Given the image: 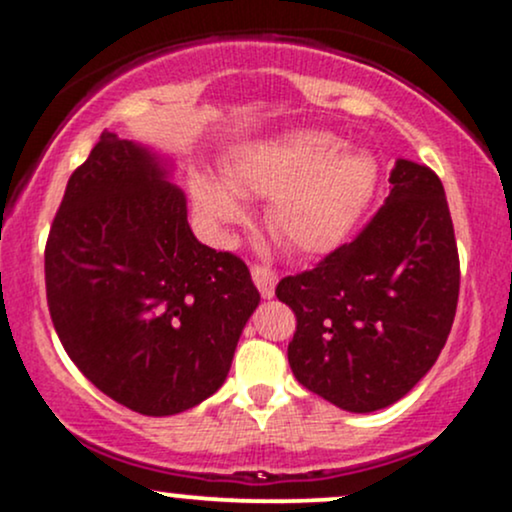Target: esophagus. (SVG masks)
<instances>
[{
  "label": "esophagus",
  "mask_w": 512,
  "mask_h": 512,
  "mask_svg": "<svg viewBox=\"0 0 512 512\" xmlns=\"http://www.w3.org/2000/svg\"><path fill=\"white\" fill-rule=\"evenodd\" d=\"M252 281H255L257 291L262 293V298H272L274 296V286H276V274L264 264H252L250 269Z\"/></svg>",
  "instance_id": "1"
}]
</instances>
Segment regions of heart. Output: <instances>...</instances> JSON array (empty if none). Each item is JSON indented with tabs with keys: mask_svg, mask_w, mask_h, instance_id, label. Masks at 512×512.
Returning <instances> with one entry per match:
<instances>
[{
	"mask_svg": "<svg viewBox=\"0 0 512 512\" xmlns=\"http://www.w3.org/2000/svg\"><path fill=\"white\" fill-rule=\"evenodd\" d=\"M373 182L368 156L337 151V142L322 132L252 144L226 168V185L237 195L272 197L269 226L298 252L337 245L361 216ZM230 191L211 178L192 180L195 207L211 226H228L243 216V204Z\"/></svg>",
	"mask_w": 512,
	"mask_h": 512,
	"instance_id": "b5f03b06",
	"label": "heart"
}]
</instances>
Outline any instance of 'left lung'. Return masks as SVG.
Here are the masks:
<instances>
[{
  "instance_id": "8db88e82",
  "label": "left lung",
  "mask_w": 512,
  "mask_h": 512,
  "mask_svg": "<svg viewBox=\"0 0 512 512\" xmlns=\"http://www.w3.org/2000/svg\"><path fill=\"white\" fill-rule=\"evenodd\" d=\"M392 190L356 238L313 269L284 276L296 315V380L339 409H385L431 370L460 296V255L443 182L399 158Z\"/></svg>"
}]
</instances>
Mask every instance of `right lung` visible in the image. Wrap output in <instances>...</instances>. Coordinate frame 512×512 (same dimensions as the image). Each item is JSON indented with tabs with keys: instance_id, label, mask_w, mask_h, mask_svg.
Returning a JSON list of instances; mask_svg holds the SVG:
<instances>
[{
	"instance_id": "1",
	"label": "right lung",
	"mask_w": 512,
	"mask_h": 512,
	"mask_svg": "<svg viewBox=\"0 0 512 512\" xmlns=\"http://www.w3.org/2000/svg\"><path fill=\"white\" fill-rule=\"evenodd\" d=\"M45 291L76 368L144 416L214 395L260 303L248 264L199 243L185 192L115 132L67 182L45 243Z\"/></svg>"
}]
</instances>
